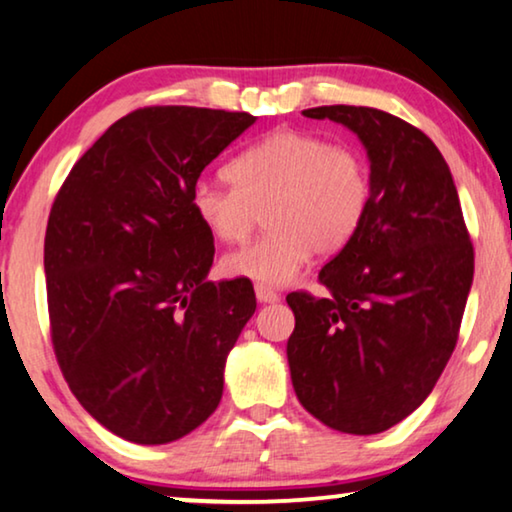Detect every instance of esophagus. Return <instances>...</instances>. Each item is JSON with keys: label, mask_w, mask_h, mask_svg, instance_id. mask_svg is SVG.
Segmentation results:
<instances>
[{"label": "esophagus", "mask_w": 512, "mask_h": 512, "mask_svg": "<svg viewBox=\"0 0 512 512\" xmlns=\"http://www.w3.org/2000/svg\"><path fill=\"white\" fill-rule=\"evenodd\" d=\"M255 294L257 301H262V304H276V301H280V294L266 285H255Z\"/></svg>", "instance_id": "obj_1"}]
</instances>
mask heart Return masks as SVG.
Masks as SVG:
<instances>
[{"mask_svg":"<svg viewBox=\"0 0 512 512\" xmlns=\"http://www.w3.org/2000/svg\"><path fill=\"white\" fill-rule=\"evenodd\" d=\"M232 183H194L190 208L220 243H241L257 225L262 239L222 259V271L257 285H285L313 253L334 255L359 232L369 211L371 174L357 148L301 129H276L234 157Z\"/></svg>","mask_w":512,"mask_h":512,"instance_id":"1","label":"heart"}]
</instances>
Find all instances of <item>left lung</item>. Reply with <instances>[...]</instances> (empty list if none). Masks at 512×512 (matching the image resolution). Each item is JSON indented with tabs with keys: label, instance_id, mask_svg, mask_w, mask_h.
Listing matches in <instances>:
<instances>
[{
	"label": "left lung",
	"instance_id": "1",
	"mask_svg": "<svg viewBox=\"0 0 512 512\" xmlns=\"http://www.w3.org/2000/svg\"><path fill=\"white\" fill-rule=\"evenodd\" d=\"M371 164V201L352 241L322 266L327 297L287 294V362L308 413L343 434L394 427L434 390L455 350L473 246L448 162L420 129L369 106H318Z\"/></svg>",
	"mask_w": 512,
	"mask_h": 512
}]
</instances>
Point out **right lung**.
<instances>
[{
  "label": "right lung",
  "instance_id": "obj_1",
  "mask_svg": "<svg viewBox=\"0 0 512 512\" xmlns=\"http://www.w3.org/2000/svg\"><path fill=\"white\" fill-rule=\"evenodd\" d=\"M255 120L197 106L129 113L50 208L43 269L57 362L81 406L125 441H178L222 399L227 355L257 301L248 278H206L213 236L190 194Z\"/></svg>",
  "mask_w": 512,
  "mask_h": 512
}]
</instances>
